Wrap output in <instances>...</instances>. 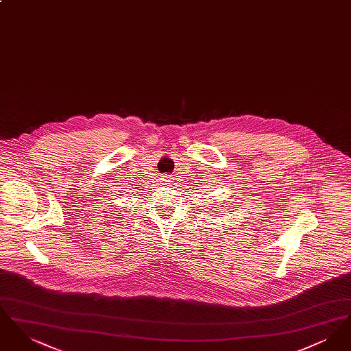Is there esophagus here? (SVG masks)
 <instances>
[{"label": "esophagus", "mask_w": 351, "mask_h": 351, "mask_svg": "<svg viewBox=\"0 0 351 351\" xmlns=\"http://www.w3.org/2000/svg\"><path fill=\"white\" fill-rule=\"evenodd\" d=\"M165 179H163V183L165 185H169V184L172 183V178L171 176H163Z\"/></svg>", "instance_id": "1"}]
</instances>
